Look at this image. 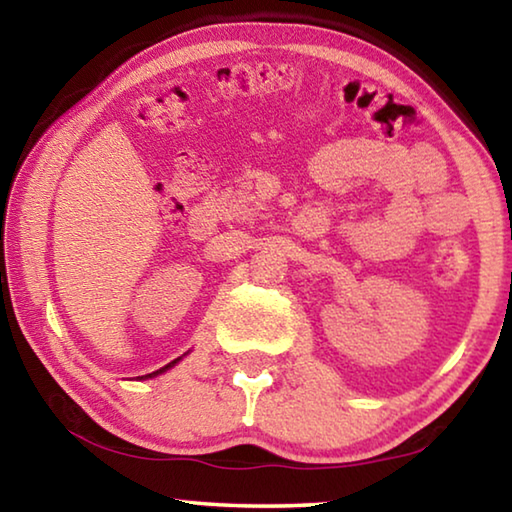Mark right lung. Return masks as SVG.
<instances>
[{"instance_id":"add662e5","label":"right lung","mask_w":512,"mask_h":512,"mask_svg":"<svg viewBox=\"0 0 512 512\" xmlns=\"http://www.w3.org/2000/svg\"><path fill=\"white\" fill-rule=\"evenodd\" d=\"M178 361V359H176ZM176 361H171V363H167V366H164V368H160V370H155V372H151V375H146V377H153V375H160V372H164V370H167V368H171L173 366V363H176Z\"/></svg>"}]
</instances>
